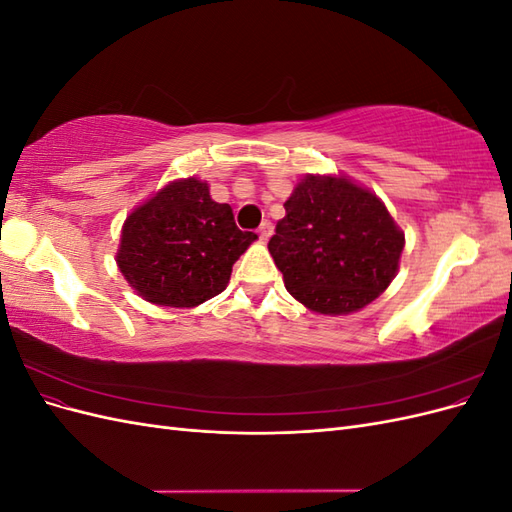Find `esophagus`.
I'll return each instance as SVG.
<instances>
[{"label": "esophagus", "instance_id": "obj_1", "mask_svg": "<svg viewBox=\"0 0 512 512\" xmlns=\"http://www.w3.org/2000/svg\"><path fill=\"white\" fill-rule=\"evenodd\" d=\"M271 235H273V224L271 222H262L260 224V228H258V237H260V241H269L271 239Z\"/></svg>", "mask_w": 512, "mask_h": 512}]
</instances>
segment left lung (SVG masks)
<instances>
[{"mask_svg":"<svg viewBox=\"0 0 512 512\" xmlns=\"http://www.w3.org/2000/svg\"><path fill=\"white\" fill-rule=\"evenodd\" d=\"M269 241L294 299L322 316L354 314L399 271L406 237L382 200L346 175H305Z\"/></svg>","mask_w":512,"mask_h":512,"instance_id":"1","label":"left lung"}]
</instances>
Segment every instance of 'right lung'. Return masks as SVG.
<instances>
[{
	"label": "right lung",
	"instance_id": "add662e5",
	"mask_svg": "<svg viewBox=\"0 0 512 512\" xmlns=\"http://www.w3.org/2000/svg\"><path fill=\"white\" fill-rule=\"evenodd\" d=\"M258 237L215 203L209 183H166L134 207L121 226L117 267L130 288L162 307H196L226 290L232 265Z\"/></svg>",
	"mask_w": 512,
	"mask_h": 512
}]
</instances>
